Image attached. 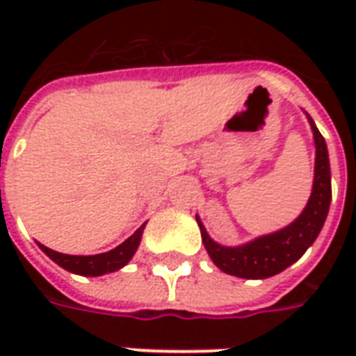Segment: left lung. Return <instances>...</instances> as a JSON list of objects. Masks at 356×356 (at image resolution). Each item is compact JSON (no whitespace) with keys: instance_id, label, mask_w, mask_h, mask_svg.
Here are the masks:
<instances>
[{"instance_id":"1","label":"left lung","mask_w":356,"mask_h":356,"mask_svg":"<svg viewBox=\"0 0 356 356\" xmlns=\"http://www.w3.org/2000/svg\"><path fill=\"white\" fill-rule=\"evenodd\" d=\"M307 120L313 129L314 139V179L309 202L298 219H293L280 231L257 236L246 244L223 246L209 236L200 217L196 216L206 252L211 261L227 275L250 280H263L278 275L298 261L321 234L332 202V175L326 140L316 129L313 118L307 114Z\"/></svg>"}]
</instances>
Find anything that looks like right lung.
I'll list each match as a JSON object with an SVG mask.
<instances>
[{"mask_svg":"<svg viewBox=\"0 0 356 356\" xmlns=\"http://www.w3.org/2000/svg\"><path fill=\"white\" fill-rule=\"evenodd\" d=\"M147 225V223H145ZM145 225H140L137 231L133 232L129 238L122 242L120 246H116L110 252H104V254L97 255H68L60 254V252H55L51 248L43 246L38 242V246L42 250L43 254L47 255L49 259L57 263L58 267H63L68 273H74V275L81 276H102L106 273H114V270H120L122 267H125L127 263L131 261V257L137 252V248L140 244V236H143V231H145Z\"/></svg>","mask_w":356,"mask_h":356,"instance_id":"add662e5","label":"right lung"}]
</instances>
